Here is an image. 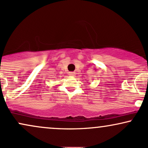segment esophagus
Listing matches in <instances>:
<instances>
[{
    "instance_id": "1",
    "label": "esophagus",
    "mask_w": 148,
    "mask_h": 148,
    "mask_svg": "<svg viewBox=\"0 0 148 148\" xmlns=\"http://www.w3.org/2000/svg\"><path fill=\"white\" fill-rule=\"evenodd\" d=\"M69 75L72 76V77H73V76L75 75V73H73V72H69Z\"/></svg>"
}]
</instances>
